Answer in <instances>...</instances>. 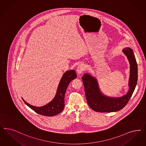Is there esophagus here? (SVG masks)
<instances>
[{"mask_svg": "<svg viewBox=\"0 0 146 146\" xmlns=\"http://www.w3.org/2000/svg\"><path fill=\"white\" fill-rule=\"evenodd\" d=\"M85 66L83 63H80L79 66H78L77 69V72L78 75L82 74V72L85 70Z\"/></svg>", "mask_w": 146, "mask_h": 146, "instance_id": "1", "label": "esophagus"}]
</instances>
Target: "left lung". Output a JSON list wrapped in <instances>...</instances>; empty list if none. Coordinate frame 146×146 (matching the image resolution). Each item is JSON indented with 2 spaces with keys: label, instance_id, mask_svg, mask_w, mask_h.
<instances>
[{
  "label": "left lung",
  "instance_id": "obj_1",
  "mask_svg": "<svg viewBox=\"0 0 146 146\" xmlns=\"http://www.w3.org/2000/svg\"><path fill=\"white\" fill-rule=\"evenodd\" d=\"M130 64L129 90L127 94L120 97H111L104 94L99 88L98 80L89 73L82 77L85 93L89 106L98 112H113L121 110L127 104L135 89L137 81V65L133 51L129 47L122 50Z\"/></svg>",
  "mask_w": 146,
  "mask_h": 146
}]
</instances>
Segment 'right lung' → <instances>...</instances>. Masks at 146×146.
Wrapping results in <instances>:
<instances>
[{
    "label": "right lung",
    "instance_id": "obj_1",
    "mask_svg": "<svg viewBox=\"0 0 146 146\" xmlns=\"http://www.w3.org/2000/svg\"><path fill=\"white\" fill-rule=\"evenodd\" d=\"M77 77L74 70L66 71L62 76L57 90L55 96L51 102L42 106L37 107L27 103L24 100L29 108L39 114L51 117L61 113L64 108V96L67 87L71 81Z\"/></svg>",
    "mask_w": 146,
    "mask_h": 146
}]
</instances>
